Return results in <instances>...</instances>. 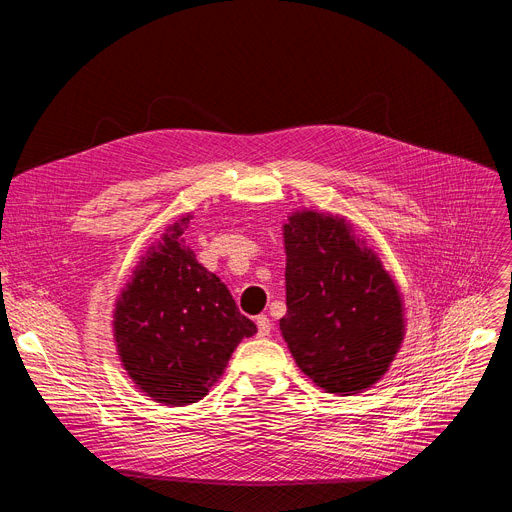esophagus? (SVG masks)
<instances>
[{
	"label": "esophagus",
	"instance_id": "esophagus-1",
	"mask_svg": "<svg viewBox=\"0 0 512 512\" xmlns=\"http://www.w3.org/2000/svg\"><path fill=\"white\" fill-rule=\"evenodd\" d=\"M270 332H272V321H270V317L267 315H259L257 317V336H270Z\"/></svg>",
	"mask_w": 512,
	"mask_h": 512
}]
</instances>
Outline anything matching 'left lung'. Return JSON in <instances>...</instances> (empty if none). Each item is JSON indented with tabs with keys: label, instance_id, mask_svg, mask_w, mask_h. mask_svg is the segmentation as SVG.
I'll return each mask as SVG.
<instances>
[{
	"label": "left lung",
	"instance_id": "1",
	"mask_svg": "<svg viewBox=\"0 0 512 512\" xmlns=\"http://www.w3.org/2000/svg\"><path fill=\"white\" fill-rule=\"evenodd\" d=\"M284 249L280 330L294 361L326 392L348 396L369 388L388 371L405 336L394 280L338 215L292 213Z\"/></svg>",
	"mask_w": 512,
	"mask_h": 512
}]
</instances>
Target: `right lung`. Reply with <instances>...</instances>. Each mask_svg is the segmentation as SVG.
<instances>
[{
	"label": "right lung",
	"mask_w": 512,
	"mask_h": 512,
	"mask_svg": "<svg viewBox=\"0 0 512 512\" xmlns=\"http://www.w3.org/2000/svg\"><path fill=\"white\" fill-rule=\"evenodd\" d=\"M188 220L184 215L147 251L114 311L124 369L151 400L172 407L201 400L238 342L257 332L226 284L186 247Z\"/></svg>",
	"instance_id": "1"
}]
</instances>
